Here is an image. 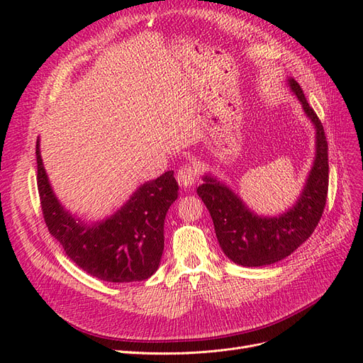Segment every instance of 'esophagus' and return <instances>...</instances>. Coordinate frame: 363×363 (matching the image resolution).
Here are the masks:
<instances>
[{"mask_svg":"<svg viewBox=\"0 0 363 363\" xmlns=\"http://www.w3.org/2000/svg\"><path fill=\"white\" fill-rule=\"evenodd\" d=\"M175 177H177V182L182 188L188 189V188H191V186H194L196 179H199V171H196L194 164L186 163V164H183V167L179 168L177 174H175Z\"/></svg>","mask_w":363,"mask_h":363,"instance_id":"34e87169","label":"esophagus"}]
</instances>
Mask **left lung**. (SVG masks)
<instances>
[{
  "instance_id": "obj_1",
  "label": "left lung",
  "mask_w": 363,
  "mask_h": 363,
  "mask_svg": "<svg viewBox=\"0 0 363 363\" xmlns=\"http://www.w3.org/2000/svg\"><path fill=\"white\" fill-rule=\"evenodd\" d=\"M306 116L315 127V159L295 204L277 216L252 212L228 186L207 174L196 194L212 216L218 242L238 265L265 267L276 263L309 239L323 216L328 191V155L324 127L307 103L300 84L288 79Z\"/></svg>"
}]
</instances>
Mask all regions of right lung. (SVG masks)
<instances>
[{
  "instance_id": "obj_1",
  "label": "right lung",
  "mask_w": 363,
  "mask_h": 363,
  "mask_svg": "<svg viewBox=\"0 0 363 363\" xmlns=\"http://www.w3.org/2000/svg\"><path fill=\"white\" fill-rule=\"evenodd\" d=\"M39 147L38 139V189L43 218L67 256L77 267L104 281L128 283L151 277L163 252L164 216L179 196L174 172L168 171L140 184L112 216L84 223L57 200Z\"/></svg>"
}]
</instances>
